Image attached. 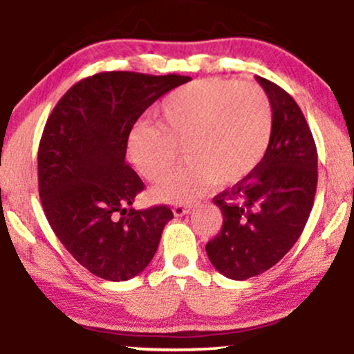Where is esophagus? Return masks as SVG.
<instances>
[{
  "instance_id": "esophagus-1",
  "label": "esophagus",
  "mask_w": 354,
  "mask_h": 354,
  "mask_svg": "<svg viewBox=\"0 0 354 354\" xmlns=\"http://www.w3.org/2000/svg\"><path fill=\"white\" fill-rule=\"evenodd\" d=\"M191 211V206L188 205H176L173 208V214L174 216H185V214H188Z\"/></svg>"
}]
</instances>
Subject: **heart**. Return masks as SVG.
Returning <instances> with one entry per match:
<instances>
[{"label":"heart","mask_w":354,"mask_h":354,"mask_svg":"<svg viewBox=\"0 0 354 354\" xmlns=\"http://www.w3.org/2000/svg\"><path fill=\"white\" fill-rule=\"evenodd\" d=\"M156 126L131 129L126 151L145 180H163L178 160L188 163L151 191L158 201L185 203L213 183L238 185L266 154L273 133V109L253 83L203 80L183 86L156 111Z\"/></svg>","instance_id":"b5f03b06"}]
</instances>
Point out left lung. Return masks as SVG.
Masks as SVG:
<instances>
[{"mask_svg": "<svg viewBox=\"0 0 354 354\" xmlns=\"http://www.w3.org/2000/svg\"><path fill=\"white\" fill-rule=\"evenodd\" d=\"M273 109V133L254 171L214 196L221 231L206 245L209 261L230 279H248L274 266L298 241L318 183V153L296 101L261 76Z\"/></svg>", "mask_w": 354, "mask_h": 354, "instance_id": "8db88e82", "label": "left lung"}]
</instances>
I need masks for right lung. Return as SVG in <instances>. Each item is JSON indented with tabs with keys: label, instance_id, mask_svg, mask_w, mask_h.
I'll use <instances>...</instances> for the list:
<instances>
[{
	"label": "right lung",
	"instance_id": "add662e5",
	"mask_svg": "<svg viewBox=\"0 0 354 354\" xmlns=\"http://www.w3.org/2000/svg\"><path fill=\"white\" fill-rule=\"evenodd\" d=\"M189 80L98 73L68 89L48 118L38 149L44 214L73 258L98 278L140 274L173 218L168 206L131 208L145 185L124 161L126 143L138 118Z\"/></svg>",
	"mask_w": 354,
	"mask_h": 354
}]
</instances>
